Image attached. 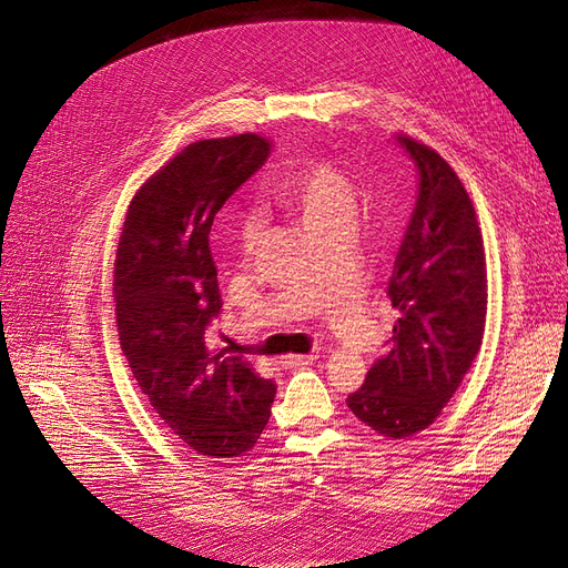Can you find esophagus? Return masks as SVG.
Wrapping results in <instances>:
<instances>
[{"mask_svg":"<svg viewBox=\"0 0 568 568\" xmlns=\"http://www.w3.org/2000/svg\"><path fill=\"white\" fill-rule=\"evenodd\" d=\"M317 359L315 353H307V355H288L284 357V367H305V365H313Z\"/></svg>","mask_w":568,"mask_h":568,"instance_id":"1","label":"esophagus"}]
</instances>
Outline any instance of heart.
<instances>
[{"label":"heart","mask_w":568,"mask_h":568,"mask_svg":"<svg viewBox=\"0 0 568 568\" xmlns=\"http://www.w3.org/2000/svg\"><path fill=\"white\" fill-rule=\"evenodd\" d=\"M274 196L284 209L298 215L305 232L326 225V222L353 220L355 213L353 186L329 161H305L294 168L274 186ZM255 236L257 217L246 213L239 220V239L244 246H251Z\"/></svg>","instance_id":"heart-1"}]
</instances>
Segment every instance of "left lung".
I'll return each instance as SVG.
<instances>
[{
  "instance_id": "obj_1",
  "label": "left lung",
  "mask_w": 568,
  "mask_h": 568,
  "mask_svg": "<svg viewBox=\"0 0 568 568\" xmlns=\"http://www.w3.org/2000/svg\"><path fill=\"white\" fill-rule=\"evenodd\" d=\"M395 144L419 175L415 213L386 288L398 320L388 351L346 403L376 434L405 438L436 422L476 359L488 280L484 236L455 170L407 134H395Z\"/></svg>"
}]
</instances>
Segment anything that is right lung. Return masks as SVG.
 <instances>
[{
	"instance_id": "obj_1",
	"label": "right lung",
	"mask_w": 568,
	"mask_h": 568,
	"mask_svg": "<svg viewBox=\"0 0 568 568\" xmlns=\"http://www.w3.org/2000/svg\"><path fill=\"white\" fill-rule=\"evenodd\" d=\"M270 149L257 134L186 146L136 192L118 246L120 348L163 424L209 457L253 448L277 393L242 355L211 351L205 336L222 307L213 217Z\"/></svg>"
}]
</instances>
